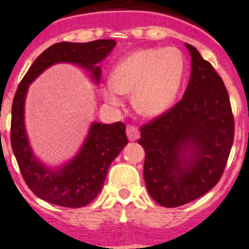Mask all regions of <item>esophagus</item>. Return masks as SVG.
I'll use <instances>...</instances> for the list:
<instances>
[{"mask_svg": "<svg viewBox=\"0 0 249 249\" xmlns=\"http://www.w3.org/2000/svg\"><path fill=\"white\" fill-rule=\"evenodd\" d=\"M126 135H127V138H129L130 141H135V140H138L139 136H140V131H139L138 127L134 126V125H127Z\"/></svg>", "mask_w": 249, "mask_h": 249, "instance_id": "1", "label": "esophagus"}]
</instances>
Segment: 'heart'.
Instances as JSON below:
<instances>
[{"label":"heart","instance_id":"b5f03b06","mask_svg":"<svg viewBox=\"0 0 249 249\" xmlns=\"http://www.w3.org/2000/svg\"><path fill=\"white\" fill-rule=\"evenodd\" d=\"M185 58L175 47L134 52L114 66L111 78L102 84L104 99L122 107L125 94L134 91V107L145 116L165 113L172 105L185 75Z\"/></svg>","mask_w":249,"mask_h":249}]
</instances>
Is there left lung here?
I'll return each instance as SVG.
<instances>
[{
  "label": "left lung",
  "mask_w": 249,
  "mask_h": 249,
  "mask_svg": "<svg viewBox=\"0 0 249 249\" xmlns=\"http://www.w3.org/2000/svg\"><path fill=\"white\" fill-rule=\"evenodd\" d=\"M186 47L191 75L182 99L140 127L145 183L163 207H178L210 191L233 144V114L222 78L194 46Z\"/></svg>",
  "instance_id": "1"
}]
</instances>
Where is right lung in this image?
<instances>
[{"instance_id":"right-lung-1","label":"right lung","mask_w":249,"mask_h":249,"mask_svg":"<svg viewBox=\"0 0 249 249\" xmlns=\"http://www.w3.org/2000/svg\"><path fill=\"white\" fill-rule=\"evenodd\" d=\"M114 39L88 43L59 42L47 48L19 83L12 103L11 145L21 174L31 191L42 200L63 207L87 206L98 196L114 159L127 144L125 124L93 123L82 149L59 169H51L38 160L30 146L24 126V100L31 83L55 63H74L88 69L99 83L102 69L97 66L113 51Z\"/></svg>"}]
</instances>
